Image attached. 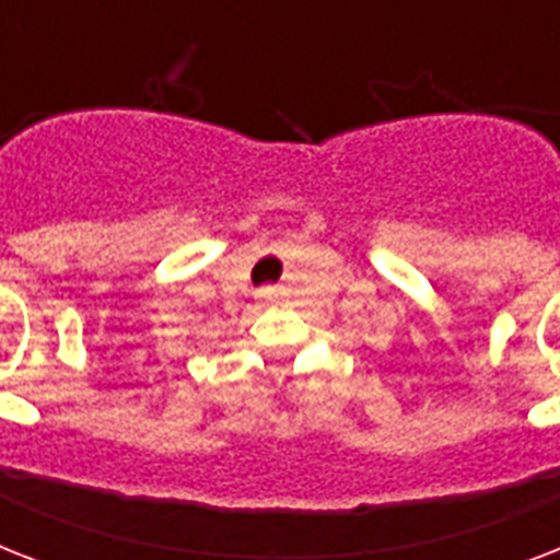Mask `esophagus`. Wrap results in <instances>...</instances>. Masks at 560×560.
<instances>
[{
    "instance_id": "34e87169",
    "label": "esophagus",
    "mask_w": 560,
    "mask_h": 560,
    "mask_svg": "<svg viewBox=\"0 0 560 560\" xmlns=\"http://www.w3.org/2000/svg\"><path fill=\"white\" fill-rule=\"evenodd\" d=\"M255 296L261 299V302H270V299H272V288H261V290H258V293H255Z\"/></svg>"
}]
</instances>
